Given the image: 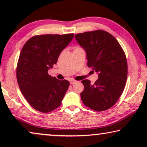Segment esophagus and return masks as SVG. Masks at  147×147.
<instances>
[{"instance_id":"obj_1","label":"esophagus","mask_w":147,"mask_h":147,"mask_svg":"<svg viewBox=\"0 0 147 147\" xmlns=\"http://www.w3.org/2000/svg\"><path fill=\"white\" fill-rule=\"evenodd\" d=\"M70 84H74L76 83V81H75V80H70Z\"/></svg>"}]
</instances>
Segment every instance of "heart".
Instances as JSON below:
<instances>
[{"label": "heart", "mask_w": 147, "mask_h": 147, "mask_svg": "<svg viewBox=\"0 0 147 147\" xmlns=\"http://www.w3.org/2000/svg\"><path fill=\"white\" fill-rule=\"evenodd\" d=\"M78 47H76V48H75V49H78Z\"/></svg>", "instance_id": "1"}]
</instances>
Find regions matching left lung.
Instances as JSON below:
<instances>
[{
	"instance_id": "1",
	"label": "left lung",
	"mask_w": 147,
	"mask_h": 147,
	"mask_svg": "<svg viewBox=\"0 0 147 147\" xmlns=\"http://www.w3.org/2000/svg\"><path fill=\"white\" fill-rule=\"evenodd\" d=\"M75 38L86 51L88 65L98 74L94 84L88 80L82 81V102L96 111L109 109L126 85L128 66L123 49L111 34L101 30L76 34Z\"/></svg>"
}]
</instances>
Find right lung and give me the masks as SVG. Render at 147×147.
Listing matches in <instances>:
<instances>
[{
	"mask_svg": "<svg viewBox=\"0 0 147 147\" xmlns=\"http://www.w3.org/2000/svg\"><path fill=\"white\" fill-rule=\"evenodd\" d=\"M74 34L43 35L31 37L24 45L17 68L21 93L36 110L49 112L61 105L69 82L48 74Z\"/></svg>",
	"mask_w": 147,
	"mask_h": 147,
	"instance_id": "add662e5",
	"label": "right lung"
}]
</instances>
